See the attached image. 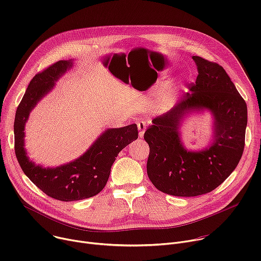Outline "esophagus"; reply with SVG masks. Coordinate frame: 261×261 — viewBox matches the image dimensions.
<instances>
[{"mask_svg": "<svg viewBox=\"0 0 261 261\" xmlns=\"http://www.w3.org/2000/svg\"><path fill=\"white\" fill-rule=\"evenodd\" d=\"M146 127H147V122L144 121V120H141L137 123V128H138V135L139 137H143L144 135V132L146 130Z\"/></svg>", "mask_w": 261, "mask_h": 261, "instance_id": "esophagus-1", "label": "esophagus"}]
</instances>
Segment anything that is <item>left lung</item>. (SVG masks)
<instances>
[{
  "mask_svg": "<svg viewBox=\"0 0 261 261\" xmlns=\"http://www.w3.org/2000/svg\"><path fill=\"white\" fill-rule=\"evenodd\" d=\"M198 75L190 93L168 113L158 116L145 133L150 145L146 170L155 187L169 195L192 197L208 193L238 166L245 146L247 105L226 71L193 56ZM212 117V138L200 150H189L180 128L192 113Z\"/></svg>",
  "mask_w": 261,
  "mask_h": 261,
  "instance_id": "left-lung-1",
  "label": "left lung"
}]
</instances>
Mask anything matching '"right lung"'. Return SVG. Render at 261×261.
<instances>
[{
	"instance_id": "1",
	"label": "right lung",
	"mask_w": 261,
	"mask_h": 261,
	"mask_svg": "<svg viewBox=\"0 0 261 261\" xmlns=\"http://www.w3.org/2000/svg\"><path fill=\"white\" fill-rule=\"evenodd\" d=\"M73 65V60L59 61L35 75L17 107L14 121L15 155L22 171L46 195L61 201L82 200L102 191L118 154L138 137L136 124L106 129L82 156L57 167H44L29 158L24 128L30 114Z\"/></svg>"
}]
</instances>
